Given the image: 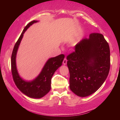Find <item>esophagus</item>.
Wrapping results in <instances>:
<instances>
[{
    "label": "esophagus",
    "mask_w": 120,
    "mask_h": 120,
    "mask_svg": "<svg viewBox=\"0 0 120 120\" xmlns=\"http://www.w3.org/2000/svg\"><path fill=\"white\" fill-rule=\"evenodd\" d=\"M67 59L64 58V61H63V64L64 65H66L67 64Z\"/></svg>",
    "instance_id": "34e87169"
}]
</instances>
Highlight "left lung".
<instances>
[{"mask_svg": "<svg viewBox=\"0 0 120 120\" xmlns=\"http://www.w3.org/2000/svg\"><path fill=\"white\" fill-rule=\"evenodd\" d=\"M67 59L70 90L79 97L89 96L100 88L109 75V45L102 34L92 33L75 45V51Z\"/></svg>", "mask_w": 120, "mask_h": 120, "instance_id": "left-lung-1", "label": "left lung"}]
</instances>
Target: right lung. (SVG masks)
Returning <instances> with one entry per match:
<instances>
[{"label": "right lung", "mask_w": 120, "mask_h": 120, "mask_svg": "<svg viewBox=\"0 0 120 120\" xmlns=\"http://www.w3.org/2000/svg\"><path fill=\"white\" fill-rule=\"evenodd\" d=\"M38 22L33 21L25 26L14 46L11 57V72L15 85L22 93L32 98H41L49 92L53 75L61 66L64 58V54H60L56 57L49 59L40 74L33 80L27 81L20 77L16 67V59L17 51L24 33L32 25Z\"/></svg>", "instance_id": "1"}]
</instances>
